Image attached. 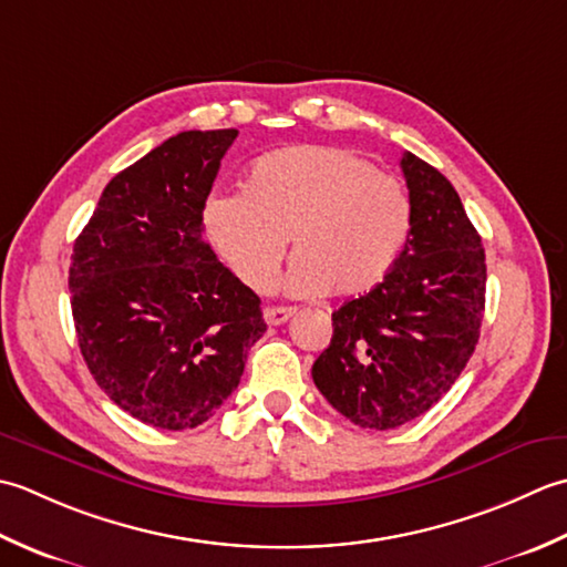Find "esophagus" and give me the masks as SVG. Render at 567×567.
<instances>
[{"label":"esophagus","mask_w":567,"mask_h":567,"mask_svg":"<svg viewBox=\"0 0 567 567\" xmlns=\"http://www.w3.org/2000/svg\"><path fill=\"white\" fill-rule=\"evenodd\" d=\"M296 313L293 308H281V306H276V308H267L264 310V320L269 322V326H284V322L291 318Z\"/></svg>","instance_id":"esophagus-1"}]
</instances>
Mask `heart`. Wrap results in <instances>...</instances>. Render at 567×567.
I'll list each match as a JSON object with an SVG mask.
<instances>
[{
    "label": "heart",
    "mask_w": 567,
    "mask_h": 567,
    "mask_svg": "<svg viewBox=\"0 0 567 567\" xmlns=\"http://www.w3.org/2000/svg\"><path fill=\"white\" fill-rule=\"evenodd\" d=\"M205 235L251 291L284 276L291 296H362L394 267L411 235L409 190L372 161L340 146H291L259 158L241 193L203 210Z\"/></svg>",
    "instance_id": "heart-1"
}]
</instances>
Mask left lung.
Wrapping results in <instances>:
<instances>
[{"label":"left lung","instance_id":"8db88e82","mask_svg":"<svg viewBox=\"0 0 567 567\" xmlns=\"http://www.w3.org/2000/svg\"><path fill=\"white\" fill-rule=\"evenodd\" d=\"M413 225L384 281L332 313V340L313 364L320 394L360 429L419 419L455 384L484 318L482 237L457 190L403 154Z\"/></svg>","mask_w":567,"mask_h":567}]
</instances>
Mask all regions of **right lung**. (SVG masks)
<instances>
[{
	"instance_id": "1",
	"label": "right lung",
	"mask_w": 567,
	"mask_h": 567,
	"mask_svg": "<svg viewBox=\"0 0 567 567\" xmlns=\"http://www.w3.org/2000/svg\"><path fill=\"white\" fill-rule=\"evenodd\" d=\"M237 130L181 132L117 173L71 257V306L97 386L136 421L213 419L267 322L259 296L203 239V210Z\"/></svg>"
}]
</instances>
